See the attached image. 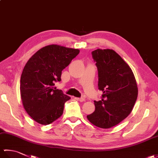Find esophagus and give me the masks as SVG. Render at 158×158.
Returning <instances> with one entry per match:
<instances>
[{"instance_id":"1","label":"esophagus","mask_w":158,"mask_h":158,"mask_svg":"<svg viewBox=\"0 0 158 158\" xmlns=\"http://www.w3.org/2000/svg\"><path fill=\"white\" fill-rule=\"evenodd\" d=\"M75 99L77 100H79V101H80V102L85 101V98H75Z\"/></svg>"}]
</instances>
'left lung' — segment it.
Instances as JSON below:
<instances>
[{
	"mask_svg": "<svg viewBox=\"0 0 158 158\" xmlns=\"http://www.w3.org/2000/svg\"><path fill=\"white\" fill-rule=\"evenodd\" d=\"M98 73L101 100H94L95 110L87 118L101 128H110L132 112L138 96V87L129 65L113 49H97L92 52Z\"/></svg>",
	"mask_w": 158,
	"mask_h": 158,
	"instance_id": "left-lung-1",
	"label": "left lung"
}]
</instances>
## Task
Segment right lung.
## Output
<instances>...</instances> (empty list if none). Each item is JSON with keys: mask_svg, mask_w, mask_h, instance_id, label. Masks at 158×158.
Wrapping results in <instances>:
<instances>
[{"mask_svg": "<svg viewBox=\"0 0 158 158\" xmlns=\"http://www.w3.org/2000/svg\"><path fill=\"white\" fill-rule=\"evenodd\" d=\"M78 49L49 45L40 49L26 64L20 79L23 106L35 122L48 125L62 115L70 99L54 87L63 69L79 54Z\"/></svg>", "mask_w": 158, "mask_h": 158, "instance_id": "obj_1", "label": "right lung"}]
</instances>
